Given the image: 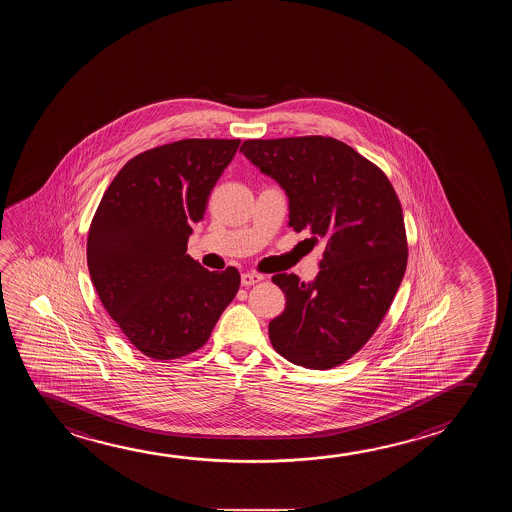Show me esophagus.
Instances as JSON below:
<instances>
[{
    "label": "esophagus",
    "mask_w": 512,
    "mask_h": 512,
    "mask_svg": "<svg viewBox=\"0 0 512 512\" xmlns=\"http://www.w3.org/2000/svg\"><path fill=\"white\" fill-rule=\"evenodd\" d=\"M260 280H264V276L259 275V273H253V271H246V273L241 275V283H243L245 287L255 285V283H259Z\"/></svg>",
    "instance_id": "1"
}]
</instances>
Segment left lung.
<instances>
[{
    "instance_id": "1",
    "label": "left lung",
    "mask_w": 512,
    "mask_h": 512,
    "mask_svg": "<svg viewBox=\"0 0 512 512\" xmlns=\"http://www.w3.org/2000/svg\"><path fill=\"white\" fill-rule=\"evenodd\" d=\"M241 153L287 193L290 227L326 243L312 283L273 276L287 303L269 340L297 366H340L377 331L405 275L400 199L382 169L333 137L248 139Z\"/></svg>"
}]
</instances>
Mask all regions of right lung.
I'll return each mask as SVG.
<instances>
[{
  "label": "right lung",
  "mask_w": 512,
  "mask_h": 512,
  "mask_svg": "<svg viewBox=\"0 0 512 512\" xmlns=\"http://www.w3.org/2000/svg\"><path fill=\"white\" fill-rule=\"evenodd\" d=\"M239 142L183 139L134 156L89 225L98 297L126 340L156 361L200 349L239 290L236 267L208 271L186 255L192 223Z\"/></svg>",
  "instance_id": "add662e5"
}]
</instances>
